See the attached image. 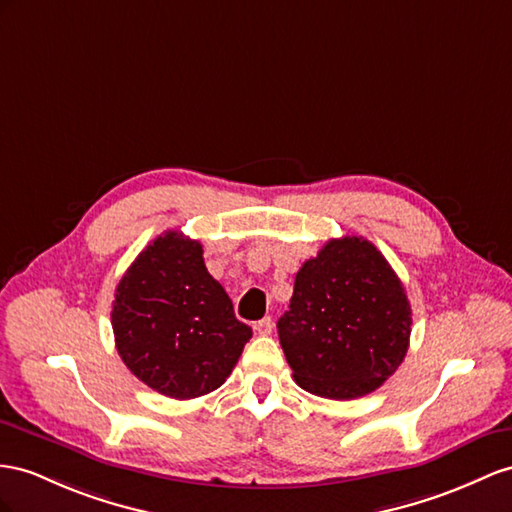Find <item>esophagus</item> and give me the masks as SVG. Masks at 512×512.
Here are the masks:
<instances>
[{
    "mask_svg": "<svg viewBox=\"0 0 512 512\" xmlns=\"http://www.w3.org/2000/svg\"><path fill=\"white\" fill-rule=\"evenodd\" d=\"M272 318H264V320H259V322H255V331H257V335H270L272 333Z\"/></svg>",
    "mask_w": 512,
    "mask_h": 512,
    "instance_id": "1",
    "label": "esophagus"
}]
</instances>
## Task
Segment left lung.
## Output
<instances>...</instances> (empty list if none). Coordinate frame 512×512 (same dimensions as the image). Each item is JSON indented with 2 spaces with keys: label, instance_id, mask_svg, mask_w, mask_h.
Wrapping results in <instances>:
<instances>
[{
  "label": "left lung",
  "instance_id": "left-lung-1",
  "mask_svg": "<svg viewBox=\"0 0 512 512\" xmlns=\"http://www.w3.org/2000/svg\"><path fill=\"white\" fill-rule=\"evenodd\" d=\"M411 305L383 253L361 235L329 240L296 272L277 322L298 387L352 400L381 387L409 350Z\"/></svg>",
  "mask_w": 512,
  "mask_h": 512
}]
</instances>
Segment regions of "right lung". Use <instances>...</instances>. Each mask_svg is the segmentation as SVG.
<instances>
[{"instance_id":"obj_1","label":"right lung","mask_w":512,"mask_h":512,"mask_svg":"<svg viewBox=\"0 0 512 512\" xmlns=\"http://www.w3.org/2000/svg\"><path fill=\"white\" fill-rule=\"evenodd\" d=\"M116 350L129 372L162 396L190 400L227 381L251 326L179 231L155 238L127 268L112 303Z\"/></svg>"}]
</instances>
